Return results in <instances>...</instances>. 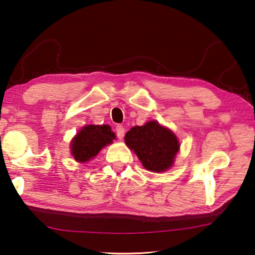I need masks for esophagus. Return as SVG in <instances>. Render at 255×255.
Here are the masks:
<instances>
[{
    "instance_id": "34e87169",
    "label": "esophagus",
    "mask_w": 255,
    "mask_h": 255,
    "mask_svg": "<svg viewBox=\"0 0 255 255\" xmlns=\"http://www.w3.org/2000/svg\"><path fill=\"white\" fill-rule=\"evenodd\" d=\"M116 133H117V137L119 139H123L125 136V128L123 126H120V125H118V126L116 127Z\"/></svg>"
}]
</instances>
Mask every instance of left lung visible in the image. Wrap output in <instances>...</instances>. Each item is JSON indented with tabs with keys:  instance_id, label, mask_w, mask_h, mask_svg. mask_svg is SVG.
<instances>
[{
	"instance_id": "8db88e82",
	"label": "left lung",
	"mask_w": 255,
	"mask_h": 255,
	"mask_svg": "<svg viewBox=\"0 0 255 255\" xmlns=\"http://www.w3.org/2000/svg\"><path fill=\"white\" fill-rule=\"evenodd\" d=\"M125 143L135 152L145 169L152 172L169 170L180 149L174 133L155 120L132 127L125 136Z\"/></svg>"
}]
</instances>
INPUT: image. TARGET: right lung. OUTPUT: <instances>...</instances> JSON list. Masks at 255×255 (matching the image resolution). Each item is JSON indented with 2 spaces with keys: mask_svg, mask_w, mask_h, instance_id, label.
<instances>
[{
  "mask_svg": "<svg viewBox=\"0 0 255 255\" xmlns=\"http://www.w3.org/2000/svg\"><path fill=\"white\" fill-rule=\"evenodd\" d=\"M116 138L108 125H88L77 132L71 143V153L77 162L85 163L97 156L98 153L111 144Z\"/></svg>",
  "mask_w": 255,
  "mask_h": 255,
  "instance_id": "add662e5",
  "label": "right lung"
}]
</instances>
